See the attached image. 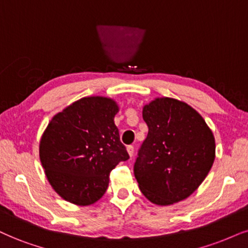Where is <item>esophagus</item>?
Returning a JSON list of instances; mask_svg holds the SVG:
<instances>
[{
	"instance_id": "esophagus-1",
	"label": "esophagus",
	"mask_w": 248,
	"mask_h": 248,
	"mask_svg": "<svg viewBox=\"0 0 248 248\" xmlns=\"http://www.w3.org/2000/svg\"><path fill=\"white\" fill-rule=\"evenodd\" d=\"M127 153H129V155L131 157L133 156V154H134V147H133V146H127Z\"/></svg>"
}]
</instances>
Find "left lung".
Returning <instances> with one entry per match:
<instances>
[{"label":"left lung","instance_id":"1","mask_svg":"<svg viewBox=\"0 0 248 248\" xmlns=\"http://www.w3.org/2000/svg\"><path fill=\"white\" fill-rule=\"evenodd\" d=\"M147 138L138 151L134 176L149 201L168 206L189 197L215 160V138L198 111L171 97L142 109Z\"/></svg>","mask_w":248,"mask_h":248}]
</instances>
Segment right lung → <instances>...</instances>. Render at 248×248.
<instances>
[{
    "label": "right lung",
    "mask_w": 248,
    "mask_h": 248,
    "mask_svg": "<svg viewBox=\"0 0 248 248\" xmlns=\"http://www.w3.org/2000/svg\"><path fill=\"white\" fill-rule=\"evenodd\" d=\"M112 99L88 96L56 114L40 140L39 155L48 182L69 202L87 206L106 193L109 173L129 158L119 140Z\"/></svg>",
    "instance_id": "add662e5"
}]
</instances>
